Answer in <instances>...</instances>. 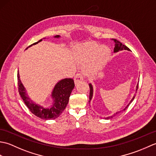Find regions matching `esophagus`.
Wrapping results in <instances>:
<instances>
[{"instance_id":"esophagus-1","label":"esophagus","mask_w":156,"mask_h":156,"mask_svg":"<svg viewBox=\"0 0 156 156\" xmlns=\"http://www.w3.org/2000/svg\"><path fill=\"white\" fill-rule=\"evenodd\" d=\"M83 76H82V74H80V73H78V74H76V76H74V82L75 84H77L78 82H80L81 80H83Z\"/></svg>"}]
</instances>
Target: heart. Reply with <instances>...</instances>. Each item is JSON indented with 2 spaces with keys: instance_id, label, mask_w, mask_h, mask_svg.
<instances>
[{
  "instance_id": "b5f03b06",
  "label": "heart",
  "mask_w": 156,
  "mask_h": 156,
  "mask_svg": "<svg viewBox=\"0 0 156 156\" xmlns=\"http://www.w3.org/2000/svg\"><path fill=\"white\" fill-rule=\"evenodd\" d=\"M78 54L82 62L90 60L85 65L84 70L87 74H92L103 66L109 54V49L105 46L101 47L97 43L89 42L79 48Z\"/></svg>"
}]
</instances>
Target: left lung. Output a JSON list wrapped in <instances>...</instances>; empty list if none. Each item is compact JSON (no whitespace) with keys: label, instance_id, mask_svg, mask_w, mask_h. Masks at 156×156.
I'll use <instances>...</instances> for the list:
<instances>
[{"label":"left lung","instance_id":"obj_1","mask_svg":"<svg viewBox=\"0 0 156 156\" xmlns=\"http://www.w3.org/2000/svg\"><path fill=\"white\" fill-rule=\"evenodd\" d=\"M112 40L115 42V48H114V51H115V52H117V51H120V50H122V49H127V50H129V51L130 50V49H129L127 47V46L123 45V44H122V43H121L120 41H119L118 40H117V39H112ZM89 87H90V94H89V99H90V101H91V98H92V94H93V88H92V86L91 84H89ZM137 89H138V84L137 85L136 91H137ZM134 98H135V97H133V98L131 99V101H130V102H129V104L127 106V107L125 108L122 111H125V109L129 107V105L131 104V102L133 101ZM89 102H90V101H89ZM121 112V111L116 112V113L114 114L112 116H111V117H107V118H106V119H109L112 118V117H114V116H115L117 114L119 113V112Z\"/></svg>","mask_w":156,"mask_h":156}]
</instances>
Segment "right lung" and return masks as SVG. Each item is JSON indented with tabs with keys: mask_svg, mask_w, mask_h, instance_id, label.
Wrapping results in <instances>:
<instances>
[{
	"mask_svg": "<svg viewBox=\"0 0 156 156\" xmlns=\"http://www.w3.org/2000/svg\"><path fill=\"white\" fill-rule=\"evenodd\" d=\"M55 37H59V35L55 36ZM42 41V39L35 42L32 45H35L39 42ZM32 45H29L30 47ZM28 48H27V49ZM17 82L18 89L19 94L24 101L25 104L30 110L33 114H34L37 117L45 120L48 119H54L58 117L64 111L67 106L69 98L70 97L72 90L74 88V82L72 78H65L58 82L53 90L51 97L54 98V104L50 108L43 107L39 105L34 103L26 93L25 87L20 80L19 74L17 73Z\"/></svg>",
	"mask_w": 156,
	"mask_h": 156,
	"instance_id": "obj_1",
	"label": "right lung"
}]
</instances>
